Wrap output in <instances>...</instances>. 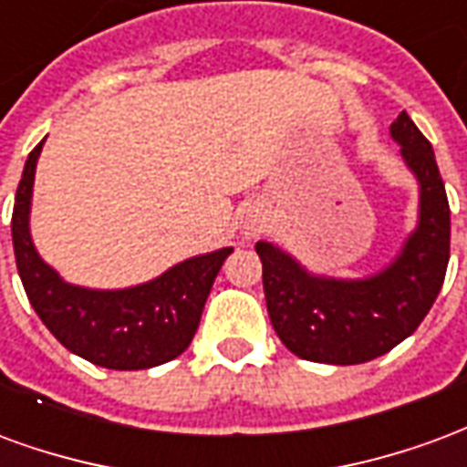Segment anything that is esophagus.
<instances>
[{"label":"esophagus","instance_id":"obj_1","mask_svg":"<svg viewBox=\"0 0 467 467\" xmlns=\"http://www.w3.org/2000/svg\"><path fill=\"white\" fill-rule=\"evenodd\" d=\"M265 223H267V220H265V214L260 213V210L247 213V217H244V223H243L244 240H254V237L265 230Z\"/></svg>","mask_w":467,"mask_h":467}]
</instances>
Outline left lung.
I'll use <instances>...</instances> for the list:
<instances>
[{
  "instance_id": "left-lung-1",
  "label": "left lung",
  "mask_w": 467,
  "mask_h": 467,
  "mask_svg": "<svg viewBox=\"0 0 467 467\" xmlns=\"http://www.w3.org/2000/svg\"><path fill=\"white\" fill-rule=\"evenodd\" d=\"M405 167L415 174L418 224L400 253L368 277L315 275L273 243L254 244L263 260L267 315L297 358L358 365L390 352L431 313L451 260V207L435 152L408 112L390 124Z\"/></svg>"
}]
</instances>
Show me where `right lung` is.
<instances>
[{"label": "right lung", "instance_id": "right-lung-1", "mask_svg": "<svg viewBox=\"0 0 467 467\" xmlns=\"http://www.w3.org/2000/svg\"><path fill=\"white\" fill-rule=\"evenodd\" d=\"M42 144L45 140L26 157L12 213L16 270L35 313L67 350L109 370H147L174 360L192 343L207 295L233 247L182 260L150 283L122 290L65 283L39 257L29 233Z\"/></svg>", "mask_w": 467, "mask_h": 467}]
</instances>
